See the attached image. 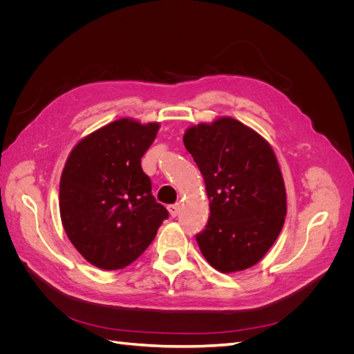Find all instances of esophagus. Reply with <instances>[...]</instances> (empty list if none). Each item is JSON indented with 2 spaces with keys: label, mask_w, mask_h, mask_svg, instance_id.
I'll return each mask as SVG.
<instances>
[{
  "label": "esophagus",
  "mask_w": 354,
  "mask_h": 354,
  "mask_svg": "<svg viewBox=\"0 0 354 354\" xmlns=\"http://www.w3.org/2000/svg\"><path fill=\"white\" fill-rule=\"evenodd\" d=\"M168 211H169L171 217H177L178 212H180V205H178V203H173V205L168 207Z\"/></svg>",
  "instance_id": "34e87169"
}]
</instances>
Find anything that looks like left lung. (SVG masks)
Masks as SVG:
<instances>
[{
    "mask_svg": "<svg viewBox=\"0 0 354 354\" xmlns=\"http://www.w3.org/2000/svg\"><path fill=\"white\" fill-rule=\"evenodd\" d=\"M183 142L209 199L208 223L196 234L201 252L223 273L248 269L285 223L286 192L273 149L233 118L190 127Z\"/></svg>",
    "mask_w": 354,
    "mask_h": 354,
    "instance_id": "obj_1",
    "label": "left lung"
}]
</instances>
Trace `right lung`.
<instances>
[{"label":"right lung","mask_w":354,"mask_h":354,"mask_svg":"<svg viewBox=\"0 0 354 354\" xmlns=\"http://www.w3.org/2000/svg\"><path fill=\"white\" fill-rule=\"evenodd\" d=\"M159 124L118 120L73 147L60 177V217L72 245L103 270L140 257L168 211L152 195L142 156Z\"/></svg>","instance_id":"right-lung-1"}]
</instances>
